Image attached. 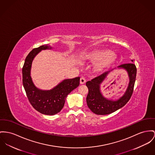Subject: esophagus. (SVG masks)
Returning <instances> with one entry per match:
<instances>
[{
    "mask_svg": "<svg viewBox=\"0 0 155 155\" xmlns=\"http://www.w3.org/2000/svg\"><path fill=\"white\" fill-rule=\"evenodd\" d=\"M80 83H81V84L85 83H86V79H85V78H84L83 76L81 77V79H80Z\"/></svg>",
    "mask_w": 155,
    "mask_h": 155,
    "instance_id": "1",
    "label": "esophagus"
}]
</instances>
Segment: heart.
I'll list each match as a JSON object with an SVG mask.
<instances>
[{
	"label": "heart",
	"instance_id": "heart-1",
	"mask_svg": "<svg viewBox=\"0 0 155 155\" xmlns=\"http://www.w3.org/2000/svg\"><path fill=\"white\" fill-rule=\"evenodd\" d=\"M89 58L92 61H101L96 65V68L101 69L112 62L114 57L109 51H97L91 53L89 55Z\"/></svg>",
	"mask_w": 155,
	"mask_h": 155
}]
</instances>
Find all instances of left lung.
Returning <instances> with one entry per match:
<instances>
[{
    "instance_id": "1",
    "label": "left lung",
    "mask_w": 155,
    "mask_h": 155,
    "mask_svg": "<svg viewBox=\"0 0 155 155\" xmlns=\"http://www.w3.org/2000/svg\"><path fill=\"white\" fill-rule=\"evenodd\" d=\"M134 62L133 60H132ZM125 69L129 74L130 82L126 93L119 100L113 101L106 99L102 96L100 91L99 84L102 83L109 72L102 74L87 82L86 84L89 89L86 97L87 106L94 114L99 115H105L113 113L124 106L130 100L134 89L137 69L134 63H125L118 66Z\"/></svg>"
}]
</instances>
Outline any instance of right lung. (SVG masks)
<instances>
[{"label": "right lung", "mask_w": 155, "mask_h": 155, "mask_svg": "<svg viewBox=\"0 0 155 155\" xmlns=\"http://www.w3.org/2000/svg\"><path fill=\"white\" fill-rule=\"evenodd\" d=\"M51 49L42 45L33 49L25 59L22 68V82L26 96L31 106L38 112L47 115H54L61 112L68 94L79 86L80 77L64 80L51 91H41L33 84L30 75L31 62L41 50Z\"/></svg>", "instance_id": "add662e5"}]
</instances>
